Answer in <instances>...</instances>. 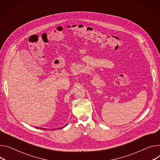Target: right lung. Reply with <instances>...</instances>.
Instances as JSON below:
<instances>
[{
  "instance_id": "add662e5",
  "label": "right lung",
  "mask_w": 160,
  "mask_h": 160,
  "mask_svg": "<svg viewBox=\"0 0 160 160\" xmlns=\"http://www.w3.org/2000/svg\"><path fill=\"white\" fill-rule=\"evenodd\" d=\"M66 125H67V124H66ZM65 126H63V127H62V128H60V129L63 128H64V127H65ZM36 128H38V129H47V130H48V129H46V128H44V129H43L42 128H38V127H36ZM55 129H56V128H55ZM52 130H55V129H52Z\"/></svg>"
}]
</instances>
